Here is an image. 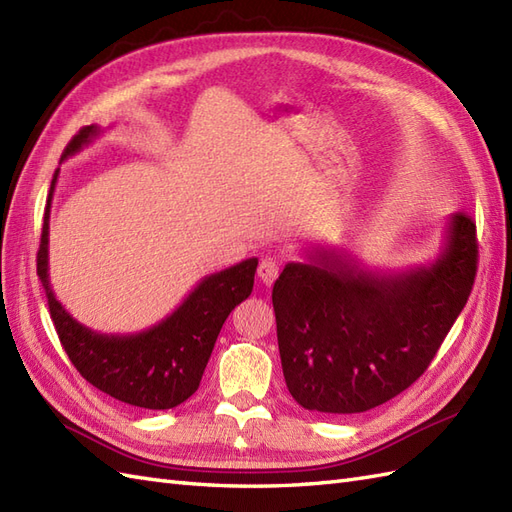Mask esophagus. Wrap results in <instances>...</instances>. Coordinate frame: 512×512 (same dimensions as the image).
Listing matches in <instances>:
<instances>
[{
	"mask_svg": "<svg viewBox=\"0 0 512 512\" xmlns=\"http://www.w3.org/2000/svg\"><path fill=\"white\" fill-rule=\"evenodd\" d=\"M257 277L264 281L266 285H272L279 277V261L277 259H261L259 261V268H257Z\"/></svg>",
	"mask_w": 512,
	"mask_h": 512,
	"instance_id": "34e87169",
	"label": "esophagus"
}]
</instances>
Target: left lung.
I'll list each match as a JSON object with an SVG mask.
<instances>
[{
	"label": "left lung",
	"instance_id": "left-lung-1",
	"mask_svg": "<svg viewBox=\"0 0 512 512\" xmlns=\"http://www.w3.org/2000/svg\"><path fill=\"white\" fill-rule=\"evenodd\" d=\"M274 283L285 385L307 411L350 415L396 398L426 372L471 294L476 222H445L435 261L376 272L339 248L311 246Z\"/></svg>",
	"mask_w": 512,
	"mask_h": 512
}]
</instances>
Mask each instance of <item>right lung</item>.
<instances>
[{
	"label": "right lung",
	"instance_id": "right-lung-1",
	"mask_svg": "<svg viewBox=\"0 0 512 512\" xmlns=\"http://www.w3.org/2000/svg\"><path fill=\"white\" fill-rule=\"evenodd\" d=\"M99 134L97 125L77 131L64 149L62 160L80 153ZM58 173L60 168L51 179L36 272L45 287L60 344L77 372L108 396L140 409H173L199 389L222 324L242 300L251 296L257 257L201 279L183 303L151 329L129 335L97 333L62 307L49 283V207Z\"/></svg>",
	"mask_w": 512,
	"mask_h": 512
}]
</instances>
